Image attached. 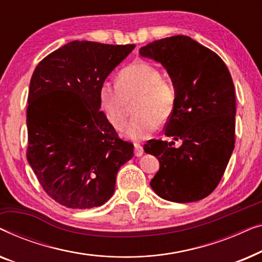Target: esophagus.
<instances>
[{
	"instance_id": "obj_1",
	"label": "esophagus",
	"mask_w": 262,
	"mask_h": 262,
	"mask_svg": "<svg viewBox=\"0 0 262 262\" xmlns=\"http://www.w3.org/2000/svg\"><path fill=\"white\" fill-rule=\"evenodd\" d=\"M135 155L136 156H142L143 155V146L141 144H138V143H135Z\"/></svg>"
}]
</instances>
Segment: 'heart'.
Masks as SVG:
<instances>
[{"label": "heart", "mask_w": 262, "mask_h": 262, "mask_svg": "<svg viewBox=\"0 0 262 262\" xmlns=\"http://www.w3.org/2000/svg\"><path fill=\"white\" fill-rule=\"evenodd\" d=\"M99 100L106 118L118 130L126 126L131 103L137 100V116L126 128V136L142 141L149 138L173 114L177 91L173 84L162 80L156 67L138 60L120 71L118 82H103Z\"/></svg>", "instance_id": "obj_1"}]
</instances>
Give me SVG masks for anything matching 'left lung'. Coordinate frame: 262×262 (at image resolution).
<instances>
[{"label":"left lung","mask_w":262,"mask_h":262,"mask_svg":"<svg viewBox=\"0 0 262 262\" xmlns=\"http://www.w3.org/2000/svg\"><path fill=\"white\" fill-rule=\"evenodd\" d=\"M139 55L162 64L177 91L164 135L144 150L159 160L154 192L174 203L204 199L217 187L235 148L236 99L231 75L217 53L186 35L160 39Z\"/></svg>","instance_id":"1"}]
</instances>
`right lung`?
<instances>
[{"mask_svg": "<svg viewBox=\"0 0 262 262\" xmlns=\"http://www.w3.org/2000/svg\"><path fill=\"white\" fill-rule=\"evenodd\" d=\"M136 45L74 40L46 56L32 75L27 161L60 205L92 209L116 191L118 170L134 157L100 108L99 92Z\"/></svg>", "mask_w": 262, "mask_h": 262, "instance_id": "add662e5", "label": "right lung"}]
</instances>
